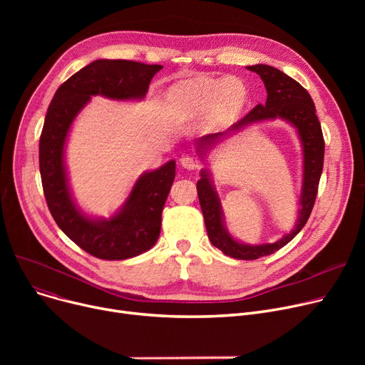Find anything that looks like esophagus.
Here are the masks:
<instances>
[{
  "mask_svg": "<svg viewBox=\"0 0 365 365\" xmlns=\"http://www.w3.org/2000/svg\"><path fill=\"white\" fill-rule=\"evenodd\" d=\"M180 164H182V167L186 168V170H197V168L200 167L197 158L189 157V155H183V157L180 158Z\"/></svg>",
  "mask_w": 365,
  "mask_h": 365,
  "instance_id": "1",
  "label": "esophagus"
}]
</instances>
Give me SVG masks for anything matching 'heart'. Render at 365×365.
I'll return each instance as SVG.
<instances>
[{
    "label": "heart",
    "instance_id": "1",
    "mask_svg": "<svg viewBox=\"0 0 365 365\" xmlns=\"http://www.w3.org/2000/svg\"><path fill=\"white\" fill-rule=\"evenodd\" d=\"M245 87L237 78L190 80L173 86L165 96L170 117L179 121H190L216 110L219 117L237 112L245 102Z\"/></svg>",
    "mask_w": 365,
    "mask_h": 365
}]
</instances>
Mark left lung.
<instances>
[{
	"instance_id": "obj_1",
	"label": "left lung",
	"mask_w": 365,
	"mask_h": 365,
	"mask_svg": "<svg viewBox=\"0 0 365 365\" xmlns=\"http://www.w3.org/2000/svg\"><path fill=\"white\" fill-rule=\"evenodd\" d=\"M247 69L256 72L264 83L267 93L266 103L253 108L244 118H241L231 128H227V131L208 134V136L201 138L197 142V152L198 155L202 157L210 148L226 138L227 134L237 133L247 125L260 121L281 118L290 123L293 127H296L303 148V182L296 226L290 234L284 235L281 240L272 244L250 245L240 242L227 232L223 220L220 200L212 179H210V173L205 168L201 171V179L197 182V190L208 240L229 257L255 260L278 252L279 248L289 244L302 231L306 222H308L315 204L324 165V138L311 94L296 80L285 75L282 71L267 65L247 66Z\"/></svg>"
}]
</instances>
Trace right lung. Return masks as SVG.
Masks as SVG:
<instances>
[{"label": "right lung", "mask_w": 365, "mask_h": 365, "mask_svg": "<svg viewBox=\"0 0 365 365\" xmlns=\"http://www.w3.org/2000/svg\"><path fill=\"white\" fill-rule=\"evenodd\" d=\"M161 65L99 59L84 66L54 93L40 138V173L50 213L65 235L88 255L103 260L139 256L155 245L161 213L176 176V163L146 171L123 207L109 219H91L75 205L65 167L69 128L91 96L115 101L143 99Z\"/></svg>", "instance_id": "1"}]
</instances>
